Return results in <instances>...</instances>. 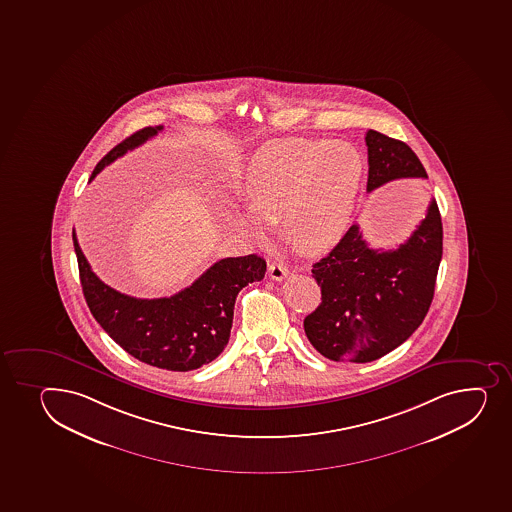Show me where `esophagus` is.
<instances>
[{
  "mask_svg": "<svg viewBox=\"0 0 512 512\" xmlns=\"http://www.w3.org/2000/svg\"><path fill=\"white\" fill-rule=\"evenodd\" d=\"M287 274H289V269L282 262H272L269 265L270 279L282 280L287 277Z\"/></svg>",
  "mask_w": 512,
  "mask_h": 512,
  "instance_id": "esophagus-1",
  "label": "esophagus"
}]
</instances>
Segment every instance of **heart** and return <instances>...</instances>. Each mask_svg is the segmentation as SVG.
I'll return each mask as SVG.
<instances>
[{
  "label": "heart",
  "instance_id": "obj_1",
  "mask_svg": "<svg viewBox=\"0 0 512 512\" xmlns=\"http://www.w3.org/2000/svg\"><path fill=\"white\" fill-rule=\"evenodd\" d=\"M363 174L361 154L344 141H275L248 164L243 195L252 213L237 211L235 220L255 238H264L262 220L280 222L292 247L326 252L348 230Z\"/></svg>",
  "mask_w": 512,
  "mask_h": 512
}]
</instances>
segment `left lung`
I'll use <instances>...</instances> for the list:
<instances>
[{
    "mask_svg": "<svg viewBox=\"0 0 512 512\" xmlns=\"http://www.w3.org/2000/svg\"><path fill=\"white\" fill-rule=\"evenodd\" d=\"M371 191L401 178H428L408 144L366 132ZM443 228L437 201H430L417 230L393 250L369 248L359 225L349 228L329 255L312 265L321 302L304 319L312 346L332 361L369 363L405 343L432 304Z\"/></svg>",
    "mask_w": 512,
    "mask_h": 512,
    "instance_id": "8db88e82",
    "label": "left lung"
}]
</instances>
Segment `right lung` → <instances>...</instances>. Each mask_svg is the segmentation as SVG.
Instances as JSON below:
<instances>
[{"label":"right lung","instance_id":"right-lung-1","mask_svg":"<svg viewBox=\"0 0 512 512\" xmlns=\"http://www.w3.org/2000/svg\"><path fill=\"white\" fill-rule=\"evenodd\" d=\"M163 131L144 127L111 149L92 171L94 180L107 164ZM74 238L85 302L102 329L134 358L169 371L198 369L222 353L232 331L233 307L245 285L264 279L259 255L228 257L211 265L190 287L171 297L136 299L104 284L90 269Z\"/></svg>","mask_w":512,"mask_h":512}]
</instances>
